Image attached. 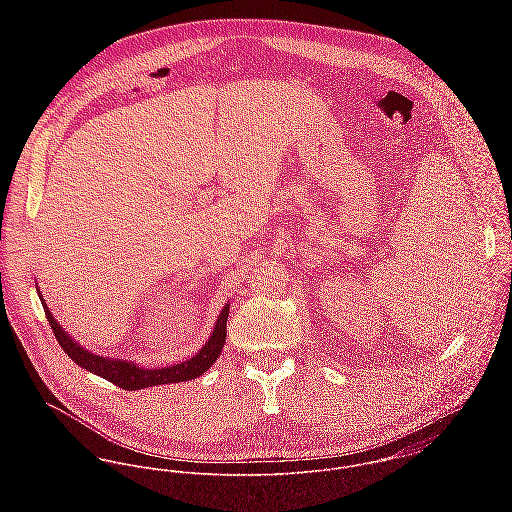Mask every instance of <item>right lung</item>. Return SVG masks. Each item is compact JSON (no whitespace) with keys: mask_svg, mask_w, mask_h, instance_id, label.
<instances>
[{"mask_svg":"<svg viewBox=\"0 0 512 512\" xmlns=\"http://www.w3.org/2000/svg\"><path fill=\"white\" fill-rule=\"evenodd\" d=\"M43 309L47 315V321L59 341V345L63 347V351L73 359L74 363L102 378H106L108 382L124 388V390H142L147 386H157V384H167V382H185V380H193L197 376H201L203 372H207V368H211L213 363L219 359L220 351L224 347V339H226V319H228V305H224L222 313L217 319V325L213 329V335L209 337V341L205 343V347L189 361L179 363V365L169 366V368H142L128 361H114V359H106V357H98L88 353L86 349H82L78 343H74L73 339L61 329V325L55 321L53 313L49 311L47 303L43 301Z\"/></svg>","mask_w":512,"mask_h":512,"instance_id":"add662e5","label":"right lung"}]
</instances>
